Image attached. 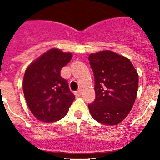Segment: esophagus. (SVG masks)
Wrapping results in <instances>:
<instances>
[{"mask_svg":"<svg viewBox=\"0 0 160 160\" xmlns=\"http://www.w3.org/2000/svg\"><path fill=\"white\" fill-rule=\"evenodd\" d=\"M74 94H75L77 96H80V95H81V91H80V90L77 91V92H75V93H74Z\"/></svg>","mask_w":160,"mask_h":160,"instance_id":"1","label":"esophagus"}]
</instances>
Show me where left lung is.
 <instances>
[{"label":"left lung","instance_id":"8db88e82","mask_svg":"<svg viewBox=\"0 0 160 160\" xmlns=\"http://www.w3.org/2000/svg\"><path fill=\"white\" fill-rule=\"evenodd\" d=\"M96 97L88 108L95 121L116 125L127 117L138 90V73L127 58L110 50L89 55Z\"/></svg>","mask_w":160,"mask_h":160}]
</instances>
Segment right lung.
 Masks as SVG:
<instances>
[{
    "instance_id": "obj_1",
    "label": "right lung",
    "mask_w": 160,
    "mask_h": 160,
    "mask_svg": "<svg viewBox=\"0 0 160 160\" xmlns=\"http://www.w3.org/2000/svg\"><path fill=\"white\" fill-rule=\"evenodd\" d=\"M72 58L70 52L50 49L28 66L23 90L30 110L38 121L50 123L63 118L75 99L61 70Z\"/></svg>"
}]
</instances>
